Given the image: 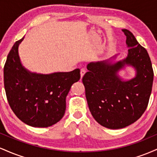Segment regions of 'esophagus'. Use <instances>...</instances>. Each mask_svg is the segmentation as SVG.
Segmentation results:
<instances>
[{"label":"esophagus","mask_w":157,"mask_h":157,"mask_svg":"<svg viewBox=\"0 0 157 157\" xmlns=\"http://www.w3.org/2000/svg\"><path fill=\"white\" fill-rule=\"evenodd\" d=\"M86 69H85V68H82V69L80 70L81 78H82V77L84 76V75H85V74H86Z\"/></svg>","instance_id":"34e87169"}]
</instances>
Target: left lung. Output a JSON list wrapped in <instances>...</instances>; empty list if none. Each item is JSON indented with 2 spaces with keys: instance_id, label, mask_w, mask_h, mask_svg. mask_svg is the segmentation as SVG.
I'll return each instance as SVG.
<instances>
[{
  "instance_id": "1",
  "label": "left lung",
  "mask_w": 157,
  "mask_h": 157,
  "mask_svg": "<svg viewBox=\"0 0 157 157\" xmlns=\"http://www.w3.org/2000/svg\"><path fill=\"white\" fill-rule=\"evenodd\" d=\"M122 31L129 48L127 57L115 63L110 59L90 63L87 65L89 71L82 80L93 117L110 129L122 128L141 117L147 109L154 80L147 50L130 31L125 29ZM125 65L132 66L136 71L135 77L128 81H123L118 75Z\"/></svg>"
}]
</instances>
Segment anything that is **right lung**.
Segmentation results:
<instances>
[{
	"instance_id": "add662e5",
	"label": "right lung",
	"mask_w": 157,
	"mask_h": 157,
	"mask_svg": "<svg viewBox=\"0 0 157 157\" xmlns=\"http://www.w3.org/2000/svg\"><path fill=\"white\" fill-rule=\"evenodd\" d=\"M12 46L3 68L6 94L11 109L21 121L37 128L59 122L66 111V98L73 83L80 79V70L43 75L31 72L21 63L18 46Z\"/></svg>"
}]
</instances>
